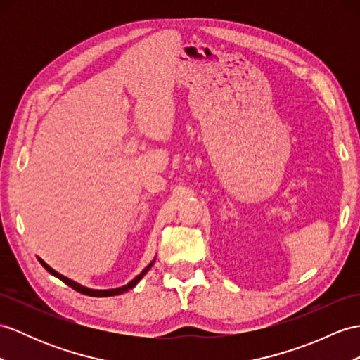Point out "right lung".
Wrapping results in <instances>:
<instances>
[{
  "label": "right lung",
  "mask_w": 360,
  "mask_h": 360,
  "mask_svg": "<svg viewBox=\"0 0 360 360\" xmlns=\"http://www.w3.org/2000/svg\"><path fill=\"white\" fill-rule=\"evenodd\" d=\"M38 261L41 262L42 267L49 271V274H51L53 276L59 278L60 281H64L67 285H70L72 288H75L76 292L82 293V295H89V296H96V297H105V296H116V295H122V293H125V292L131 290V288H134V287H136V284L140 281V279H142V278L146 275V271L153 267V264H154V261H155V259H153V261L150 262V264H148L142 271H140V274L133 279V281H129L127 285H122V287H117V288H110V290H94V288L84 287V285H81V284L75 283L73 279H68L67 276L58 274L56 270H53V269H51L49 264H46V262H44L41 258H38Z\"/></svg>",
  "instance_id": "add662e5"
}]
</instances>
